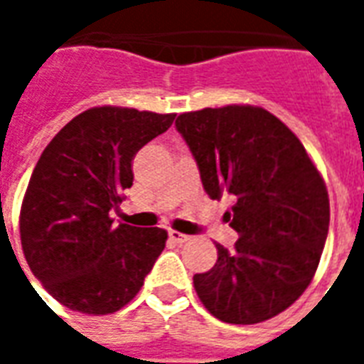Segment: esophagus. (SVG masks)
<instances>
[{
    "label": "esophagus",
    "instance_id": "esophagus-1",
    "mask_svg": "<svg viewBox=\"0 0 364 364\" xmlns=\"http://www.w3.org/2000/svg\"><path fill=\"white\" fill-rule=\"evenodd\" d=\"M169 240L173 242V244H185L189 236H185L181 232H175V230H169Z\"/></svg>",
    "mask_w": 364,
    "mask_h": 364
}]
</instances>
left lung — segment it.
<instances>
[{
  "mask_svg": "<svg viewBox=\"0 0 364 364\" xmlns=\"http://www.w3.org/2000/svg\"><path fill=\"white\" fill-rule=\"evenodd\" d=\"M206 195H230L224 218L240 240L216 244L218 259L193 277L200 302L226 323H259L308 289L329 228L326 183L287 124L261 107L228 105L183 112Z\"/></svg>",
  "mask_w": 364,
  "mask_h": 364,
  "instance_id": "1",
  "label": "left lung"
}]
</instances>
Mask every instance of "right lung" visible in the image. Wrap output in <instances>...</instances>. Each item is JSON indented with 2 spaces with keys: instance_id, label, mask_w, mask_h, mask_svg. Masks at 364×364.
<instances>
[{
  "instance_id": "add662e5",
  "label": "right lung",
  "mask_w": 364,
  "mask_h": 364,
  "mask_svg": "<svg viewBox=\"0 0 364 364\" xmlns=\"http://www.w3.org/2000/svg\"><path fill=\"white\" fill-rule=\"evenodd\" d=\"M175 114L95 107L68 122L33 169L21 206V245L52 296L103 316L142 289L167 232L112 224L132 187L136 151L164 134Z\"/></svg>"
}]
</instances>
